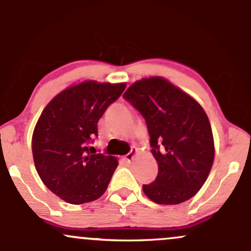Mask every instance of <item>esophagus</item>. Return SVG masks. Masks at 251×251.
<instances>
[{"label":"esophagus","mask_w":251,"mask_h":251,"mask_svg":"<svg viewBox=\"0 0 251 251\" xmlns=\"http://www.w3.org/2000/svg\"><path fill=\"white\" fill-rule=\"evenodd\" d=\"M137 151H138L137 149L131 150V152H129V153H127V154L125 155V162H126V163H131V162H132V159H133L134 154L137 153Z\"/></svg>","instance_id":"obj_1"}]
</instances>
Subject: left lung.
<instances>
[{
	"label": "left lung",
	"mask_w": 251,
	"mask_h": 251,
	"mask_svg": "<svg viewBox=\"0 0 251 251\" xmlns=\"http://www.w3.org/2000/svg\"><path fill=\"white\" fill-rule=\"evenodd\" d=\"M124 99L142 114L158 163L154 181L143 191L158 204H179L200 191L215 157L214 137L201 106L168 80L152 76L134 82Z\"/></svg>",
	"instance_id": "obj_1"
}]
</instances>
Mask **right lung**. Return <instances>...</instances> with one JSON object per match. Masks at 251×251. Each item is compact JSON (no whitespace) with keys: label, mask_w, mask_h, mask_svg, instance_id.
I'll list each match as a JSON object with an SVG mask.
<instances>
[{"label":"right lung","mask_w":251,"mask_h":251,"mask_svg":"<svg viewBox=\"0 0 251 251\" xmlns=\"http://www.w3.org/2000/svg\"><path fill=\"white\" fill-rule=\"evenodd\" d=\"M125 83L83 81L59 93L42 111L31 149L40 178L53 194L71 204L100 198L118 160L91 152L98 122L122 96Z\"/></svg>","instance_id":"right-lung-1"}]
</instances>
